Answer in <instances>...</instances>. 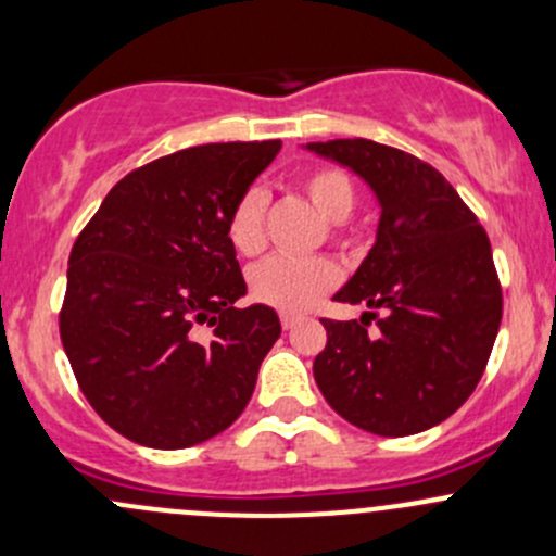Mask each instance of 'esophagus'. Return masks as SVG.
Segmentation results:
<instances>
[{
	"instance_id": "34e87169",
	"label": "esophagus",
	"mask_w": 556,
	"mask_h": 556,
	"mask_svg": "<svg viewBox=\"0 0 556 556\" xmlns=\"http://www.w3.org/2000/svg\"><path fill=\"white\" fill-rule=\"evenodd\" d=\"M299 323H301V319L293 317V314H282V328L285 330H293Z\"/></svg>"
}]
</instances>
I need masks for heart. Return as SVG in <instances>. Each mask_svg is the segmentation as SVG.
I'll list each match as a JSON object with an SVG mask.
<instances>
[{
  "label": "heart",
  "mask_w": 556,
  "mask_h": 556,
  "mask_svg": "<svg viewBox=\"0 0 556 556\" xmlns=\"http://www.w3.org/2000/svg\"><path fill=\"white\" fill-rule=\"evenodd\" d=\"M301 190L314 210L336 228L355 210V185L341 169H314L301 179ZM266 195L250 188L233 204L228 217V239L239 255H255L266 244L263 233ZM339 282V268L328 257H268L252 268L250 290L257 301L279 312L299 314L312 309Z\"/></svg>",
  "instance_id": "b5f03b06"
}]
</instances>
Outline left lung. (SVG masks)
I'll list each match as a JSON object with an SVG mask.
<instances>
[{"label":"left lung","mask_w":556,"mask_h":556,"mask_svg":"<svg viewBox=\"0 0 556 556\" xmlns=\"http://www.w3.org/2000/svg\"><path fill=\"white\" fill-rule=\"evenodd\" d=\"M379 201L377 242L341 304L377 318L323 319L314 382L336 414L374 435H414L452 417L479 384L503 317L492 247L457 190L425 161L371 139L309 142Z\"/></svg>","instance_id":"left-lung-1"}]
</instances>
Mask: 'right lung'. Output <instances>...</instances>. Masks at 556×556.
Segmentation results:
<instances>
[{
    "instance_id": "right-lung-1",
    "label": "right lung",
    "mask_w": 556,
    "mask_h": 556,
    "mask_svg": "<svg viewBox=\"0 0 556 556\" xmlns=\"http://www.w3.org/2000/svg\"><path fill=\"white\" fill-rule=\"evenodd\" d=\"M282 142L201 144L126 174L77 237L61 341L99 417L128 441L185 450L237 422L282 333L247 293L233 204ZM213 325L201 340L195 324Z\"/></svg>"
}]
</instances>
